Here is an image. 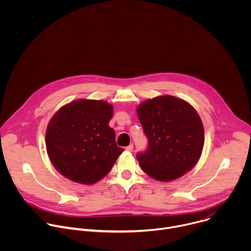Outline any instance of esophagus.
<instances>
[{"instance_id":"esophagus-1","label":"esophagus","mask_w":251,"mask_h":251,"mask_svg":"<svg viewBox=\"0 0 251 251\" xmlns=\"http://www.w3.org/2000/svg\"><path fill=\"white\" fill-rule=\"evenodd\" d=\"M133 148H134L133 144H130L129 146H127V147H126V150H127V151H129V152H132V151H133Z\"/></svg>"}]
</instances>
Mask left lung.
Segmentation results:
<instances>
[{"instance_id": "obj_1", "label": "left lung", "mask_w": 251, "mask_h": 251, "mask_svg": "<svg viewBox=\"0 0 251 251\" xmlns=\"http://www.w3.org/2000/svg\"><path fill=\"white\" fill-rule=\"evenodd\" d=\"M137 114L148 139L147 150L138 153L137 160L148 176L170 182L196 166L204 131L191 104L170 95L158 96L140 104Z\"/></svg>"}]
</instances>
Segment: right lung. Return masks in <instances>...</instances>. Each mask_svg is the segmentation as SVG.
<instances>
[{
  "label": "right lung",
  "mask_w": 251,
  "mask_h": 251,
  "mask_svg": "<svg viewBox=\"0 0 251 251\" xmlns=\"http://www.w3.org/2000/svg\"><path fill=\"white\" fill-rule=\"evenodd\" d=\"M113 107L103 100L79 99L50 119L46 144L54 168L70 181L92 185L108 174L124 151L108 125Z\"/></svg>",
  "instance_id": "1"
}]
</instances>
